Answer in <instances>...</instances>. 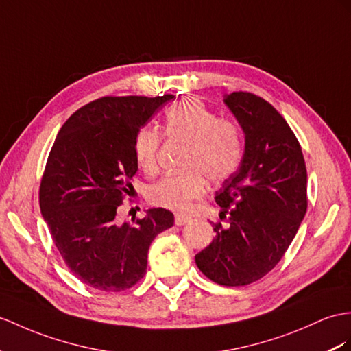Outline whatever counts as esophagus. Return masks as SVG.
<instances>
[{
    "label": "esophagus",
    "instance_id": "34e87169",
    "mask_svg": "<svg viewBox=\"0 0 351 351\" xmlns=\"http://www.w3.org/2000/svg\"><path fill=\"white\" fill-rule=\"evenodd\" d=\"M189 220H191V217L183 216V215H176V225H177V226H183V225H186Z\"/></svg>",
    "mask_w": 351,
    "mask_h": 351
}]
</instances>
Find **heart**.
I'll return each instance as SVG.
<instances>
[{"label":"heart","instance_id":"1","mask_svg":"<svg viewBox=\"0 0 351 351\" xmlns=\"http://www.w3.org/2000/svg\"><path fill=\"white\" fill-rule=\"evenodd\" d=\"M164 132L169 140L186 143L182 156L184 171L153 184L149 201L156 207L183 213L205 191V177L213 183L232 176L243 159V132L237 122L220 119L201 101L187 98L165 114ZM162 134L144 126L134 138V156L146 173H155Z\"/></svg>","mask_w":351,"mask_h":351}]
</instances>
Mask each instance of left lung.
<instances>
[{"label": "left lung", "mask_w": 351, "mask_h": 351, "mask_svg": "<svg viewBox=\"0 0 351 351\" xmlns=\"http://www.w3.org/2000/svg\"><path fill=\"white\" fill-rule=\"evenodd\" d=\"M245 135L241 165L216 192L228 228L195 256L202 274L221 286L261 280L283 258L306 213L301 144L278 111L250 92L225 98Z\"/></svg>", "instance_id": "left-lung-1"}]
</instances>
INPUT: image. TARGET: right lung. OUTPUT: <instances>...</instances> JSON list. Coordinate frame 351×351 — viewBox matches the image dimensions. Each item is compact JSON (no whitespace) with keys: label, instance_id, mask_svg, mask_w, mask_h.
I'll return each instance as SVG.
<instances>
[{"label":"right lung","instance_id":"obj_1","mask_svg":"<svg viewBox=\"0 0 351 351\" xmlns=\"http://www.w3.org/2000/svg\"><path fill=\"white\" fill-rule=\"evenodd\" d=\"M164 97H102L80 107L58 132L40 183V208L58 252L82 283L104 292L131 289L146 274L155 237L174 215L117 219L138 164L134 138Z\"/></svg>","mask_w":351,"mask_h":351}]
</instances>
